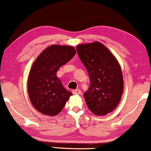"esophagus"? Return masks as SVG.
Returning <instances> with one entry per match:
<instances>
[{"label": "esophagus", "instance_id": "34e87169", "mask_svg": "<svg viewBox=\"0 0 151 151\" xmlns=\"http://www.w3.org/2000/svg\"><path fill=\"white\" fill-rule=\"evenodd\" d=\"M72 93H73V94H80L81 93V91H80V89H75V90H73L72 91Z\"/></svg>", "mask_w": 151, "mask_h": 151}]
</instances>
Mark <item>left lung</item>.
Masks as SVG:
<instances>
[{"instance_id": "8db88e82", "label": "left lung", "mask_w": 151, "mask_h": 151, "mask_svg": "<svg viewBox=\"0 0 151 151\" xmlns=\"http://www.w3.org/2000/svg\"><path fill=\"white\" fill-rule=\"evenodd\" d=\"M76 49L90 78V86L84 93L88 108L98 115L111 112L119 104L124 90L118 62L100 42L80 45Z\"/></svg>"}]
</instances>
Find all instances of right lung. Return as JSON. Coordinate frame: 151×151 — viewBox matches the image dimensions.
<instances>
[{"label":"right lung","mask_w":151,"mask_h":151,"mask_svg":"<svg viewBox=\"0 0 151 151\" xmlns=\"http://www.w3.org/2000/svg\"><path fill=\"white\" fill-rule=\"evenodd\" d=\"M75 54L73 47L51 45L33 64L28 78V93L33 106L42 114H58L72 95L64 88L56 72Z\"/></svg>","instance_id":"right-lung-1"}]
</instances>
